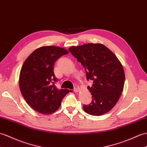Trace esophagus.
<instances>
[{"mask_svg":"<svg viewBox=\"0 0 147 147\" xmlns=\"http://www.w3.org/2000/svg\"><path fill=\"white\" fill-rule=\"evenodd\" d=\"M80 91V87H78V86H75L74 88V91L75 93H78Z\"/></svg>","mask_w":147,"mask_h":147,"instance_id":"34e87169","label":"esophagus"}]
</instances>
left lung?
I'll return each mask as SVG.
<instances>
[{
    "mask_svg": "<svg viewBox=\"0 0 147 147\" xmlns=\"http://www.w3.org/2000/svg\"><path fill=\"white\" fill-rule=\"evenodd\" d=\"M71 53L86 71L88 80H93L88 86L93 100L84 105V111L93 116L110 111L117 104L123 90L125 75L123 67L115 54L100 43H89L71 46Z\"/></svg>",
    "mask_w": 147,
    "mask_h": 147,
    "instance_id": "left-lung-1",
    "label": "left lung"
}]
</instances>
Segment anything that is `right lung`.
I'll use <instances>...</instances> for the list:
<instances>
[{
    "mask_svg": "<svg viewBox=\"0 0 147 147\" xmlns=\"http://www.w3.org/2000/svg\"><path fill=\"white\" fill-rule=\"evenodd\" d=\"M68 53L59 46H42L33 51L23 64L19 80L20 90L27 103L39 113H53L59 108L63 98L71 91L58 90L54 84V63Z\"/></svg>",
    "mask_w": 147,
    "mask_h": 147,
    "instance_id": "add662e5",
    "label": "right lung"
}]
</instances>
